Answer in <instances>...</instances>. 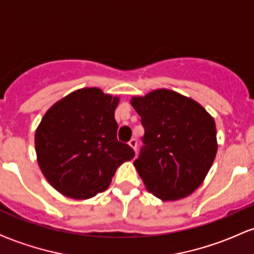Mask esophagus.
Here are the masks:
<instances>
[{
	"label": "esophagus",
	"instance_id": "34e87169",
	"mask_svg": "<svg viewBox=\"0 0 254 254\" xmlns=\"http://www.w3.org/2000/svg\"><path fill=\"white\" fill-rule=\"evenodd\" d=\"M129 145H130L131 148H132L133 150L136 151V149H137V139H136V138L130 139V141H129Z\"/></svg>",
	"mask_w": 254,
	"mask_h": 254
}]
</instances>
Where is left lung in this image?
<instances>
[{"mask_svg":"<svg viewBox=\"0 0 254 254\" xmlns=\"http://www.w3.org/2000/svg\"><path fill=\"white\" fill-rule=\"evenodd\" d=\"M131 105L144 127L133 165L147 190L162 200L191 194L216 156L214 119L194 100L168 89L132 98Z\"/></svg>","mask_w":254,"mask_h":254,"instance_id":"left-lung-1","label":"left lung"}]
</instances>
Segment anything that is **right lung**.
Wrapping results in <instances>:
<instances>
[{"label":"right lung","mask_w":254,"mask_h":254,"mask_svg":"<svg viewBox=\"0 0 254 254\" xmlns=\"http://www.w3.org/2000/svg\"><path fill=\"white\" fill-rule=\"evenodd\" d=\"M119 98L98 88L75 90L45 113L36 131L38 164L51 186L74 199L109 188L135 151L117 139Z\"/></svg>","instance_id":"add662e5"}]
</instances>
